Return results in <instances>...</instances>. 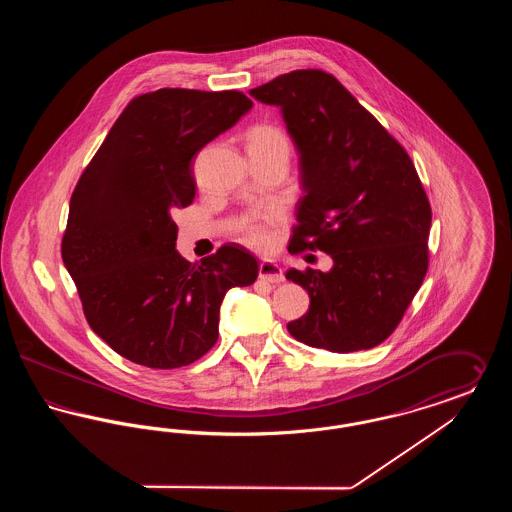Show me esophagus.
I'll return each mask as SVG.
<instances>
[{"label":"esophagus","instance_id":"34e87169","mask_svg":"<svg viewBox=\"0 0 512 512\" xmlns=\"http://www.w3.org/2000/svg\"><path fill=\"white\" fill-rule=\"evenodd\" d=\"M259 278H261V280H267L270 284H280V282H284V272H282V268L278 267L276 263L263 261V263L259 265Z\"/></svg>","mask_w":512,"mask_h":512}]
</instances>
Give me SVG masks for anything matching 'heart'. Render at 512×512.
<instances>
[{"mask_svg":"<svg viewBox=\"0 0 512 512\" xmlns=\"http://www.w3.org/2000/svg\"><path fill=\"white\" fill-rule=\"evenodd\" d=\"M247 147L249 149H286L290 151V138L288 134L272 122H259L251 126L247 132ZM276 226H278V211H257L249 215L242 222L240 230L244 236L245 244L257 249H268L276 240Z\"/></svg>","mask_w":512,"mask_h":512,"instance_id":"1","label":"heart"}]
</instances>
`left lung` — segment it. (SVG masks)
<instances>
[{
    "instance_id": "obj_1",
    "label": "left lung",
    "mask_w": 512,
    "mask_h": 512,
    "mask_svg": "<svg viewBox=\"0 0 512 512\" xmlns=\"http://www.w3.org/2000/svg\"><path fill=\"white\" fill-rule=\"evenodd\" d=\"M249 94L282 109L299 149L305 195L288 249L334 259L330 272H286L311 297L290 334L334 353L376 347L399 326L430 263L432 207L407 149L326 71L280 74Z\"/></svg>"
}]
</instances>
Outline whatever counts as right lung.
Listing matches in <instances>:
<instances>
[{"label": "right lung", "instance_id": "add662e5", "mask_svg": "<svg viewBox=\"0 0 512 512\" xmlns=\"http://www.w3.org/2000/svg\"><path fill=\"white\" fill-rule=\"evenodd\" d=\"M251 107L238 90L140 94L76 182L61 257L90 328L136 365L201 359L219 340L224 293L257 280L259 263L242 245H220L201 263L180 257L172 220L194 203L195 153Z\"/></svg>", "mask_w": 512, "mask_h": 512}]
</instances>
